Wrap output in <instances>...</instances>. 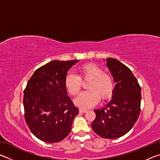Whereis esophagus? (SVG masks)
Instances as JSON below:
<instances>
[{"label": "esophagus", "mask_w": 160, "mask_h": 160, "mask_svg": "<svg viewBox=\"0 0 160 160\" xmlns=\"http://www.w3.org/2000/svg\"><path fill=\"white\" fill-rule=\"evenodd\" d=\"M79 112L80 113H85V112H87V110L86 109H79Z\"/></svg>", "instance_id": "esophagus-1"}]
</instances>
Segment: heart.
<instances>
[{"instance_id": "b5f03b06", "label": "heart", "mask_w": 160, "mask_h": 160, "mask_svg": "<svg viewBox=\"0 0 160 160\" xmlns=\"http://www.w3.org/2000/svg\"><path fill=\"white\" fill-rule=\"evenodd\" d=\"M78 75L69 73L65 78V87L71 95H77L82 88V81H90L88 85L89 91L81 93L75 99L76 106L89 109L99 101L112 97L114 85L112 77L105 73L101 67L94 63L85 64L80 67Z\"/></svg>"}]
</instances>
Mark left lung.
Instances as JSON below:
<instances>
[{
	"instance_id": "obj_1",
	"label": "left lung",
	"mask_w": 160,
	"mask_h": 160,
	"mask_svg": "<svg viewBox=\"0 0 160 160\" xmlns=\"http://www.w3.org/2000/svg\"><path fill=\"white\" fill-rule=\"evenodd\" d=\"M115 86L112 99L106 106L95 109L92 128L97 135L109 139L126 134L136 122L140 112L141 90L131 70L115 58L106 59Z\"/></svg>"
}]
</instances>
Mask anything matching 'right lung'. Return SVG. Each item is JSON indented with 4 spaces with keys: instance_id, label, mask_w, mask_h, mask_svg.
Masks as SVG:
<instances>
[{
    "instance_id": "obj_1",
    "label": "right lung",
    "mask_w": 160,
    "mask_h": 160,
    "mask_svg": "<svg viewBox=\"0 0 160 160\" xmlns=\"http://www.w3.org/2000/svg\"><path fill=\"white\" fill-rule=\"evenodd\" d=\"M78 61H51L36 70L27 84L25 118L31 132L42 141H61L71 131L79 110L68 95L65 78Z\"/></svg>"
}]
</instances>
